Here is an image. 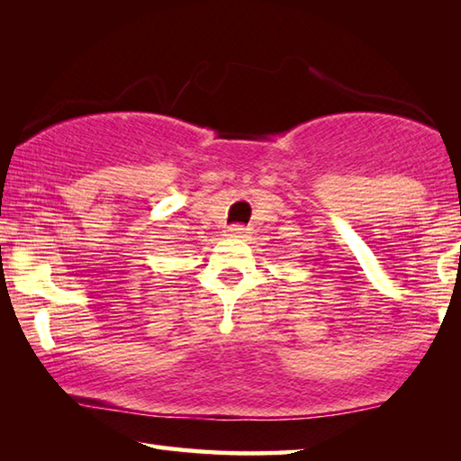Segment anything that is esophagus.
Instances as JSON below:
<instances>
[{
    "label": "esophagus",
    "mask_w": 461,
    "mask_h": 461,
    "mask_svg": "<svg viewBox=\"0 0 461 461\" xmlns=\"http://www.w3.org/2000/svg\"><path fill=\"white\" fill-rule=\"evenodd\" d=\"M228 236L233 240H243L248 236V230L243 228V225H231V228L228 230Z\"/></svg>",
    "instance_id": "34e87169"
}]
</instances>
